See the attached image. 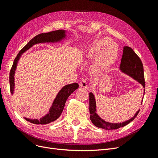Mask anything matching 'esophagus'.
<instances>
[{
    "instance_id": "obj_1",
    "label": "esophagus",
    "mask_w": 158,
    "mask_h": 158,
    "mask_svg": "<svg viewBox=\"0 0 158 158\" xmlns=\"http://www.w3.org/2000/svg\"><path fill=\"white\" fill-rule=\"evenodd\" d=\"M80 85L81 87L84 88H88V82L86 80L85 78H82V80L80 82Z\"/></svg>"
}]
</instances>
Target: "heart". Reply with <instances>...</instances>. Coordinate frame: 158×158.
I'll list each match as a JSON object with an SVG mask.
<instances>
[{
	"mask_svg": "<svg viewBox=\"0 0 158 158\" xmlns=\"http://www.w3.org/2000/svg\"><path fill=\"white\" fill-rule=\"evenodd\" d=\"M117 49L111 44V41L103 38L94 42L85 52L87 56L93 57L99 54L93 64L95 72H101L107 69L115 60L117 56Z\"/></svg>",
	"mask_w": 158,
	"mask_h": 158,
	"instance_id": "heart-1",
	"label": "heart"
}]
</instances>
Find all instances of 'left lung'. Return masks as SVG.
Returning <instances> with one entry per match:
<instances>
[{"instance_id":"left-lung-1","label":"left lung","mask_w":158,"mask_h":158,"mask_svg":"<svg viewBox=\"0 0 158 158\" xmlns=\"http://www.w3.org/2000/svg\"><path fill=\"white\" fill-rule=\"evenodd\" d=\"M120 69L123 73L137 80L142 85L143 87L145 88L144 68H143L142 63L140 57L135 53V52L130 47H124ZM89 113L91 114L90 120L92 121L95 127L106 129V130H114V129L126 126L135 119L140 111V110H138L132 118L122 123H110L103 121L98 115L96 113V103H95V100L93 94L89 93Z\"/></svg>"}]
</instances>
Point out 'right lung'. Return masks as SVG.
<instances>
[{
  "instance_id": "obj_1",
  "label": "right lung",
  "mask_w": 158,
  "mask_h": 158,
  "mask_svg": "<svg viewBox=\"0 0 158 158\" xmlns=\"http://www.w3.org/2000/svg\"><path fill=\"white\" fill-rule=\"evenodd\" d=\"M65 35V31L62 30H56L48 33H40V34L33 37V39H31L29 42H28V44L24 47H23V48L20 51V52H19V53L18 54L15 59H14L10 72L9 82H10V88L12 94H13L14 86V73H15V70L16 68L18 59L22 54V52H25L27 49H29L31 47H32L33 45H35L36 44L44 42L59 41L62 39H63ZM78 87L79 85L77 83H73L65 85V86H64L60 89L58 95H56V97L53 103H52V106H51L48 114H46L44 117L40 118L39 121L37 120V119L31 120V119L26 118V119L27 121H30L33 124H35V125H46V124L55 121L60 117L62 112H63L66 101L69 97V95L73 93L74 91H75L76 89H78Z\"/></svg>"
}]
</instances>
